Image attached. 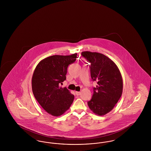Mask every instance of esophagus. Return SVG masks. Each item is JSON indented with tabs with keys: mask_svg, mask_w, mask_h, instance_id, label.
I'll return each instance as SVG.
<instances>
[{
	"mask_svg": "<svg viewBox=\"0 0 151 151\" xmlns=\"http://www.w3.org/2000/svg\"><path fill=\"white\" fill-rule=\"evenodd\" d=\"M75 93H76L77 96H79L81 93L80 92H75Z\"/></svg>",
	"mask_w": 151,
	"mask_h": 151,
	"instance_id": "1",
	"label": "esophagus"
}]
</instances>
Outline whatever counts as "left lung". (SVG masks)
<instances>
[{"label":"left lung","mask_w":151,"mask_h":151,"mask_svg":"<svg viewBox=\"0 0 151 151\" xmlns=\"http://www.w3.org/2000/svg\"><path fill=\"white\" fill-rule=\"evenodd\" d=\"M81 55L91 63V78L97 82L91 100L88 102L89 109L97 115L110 112L121 97L123 91L122 75L115 63L99 52L83 51Z\"/></svg>","instance_id":"left-lung-1"}]
</instances>
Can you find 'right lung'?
I'll return each mask as SVG.
<instances>
[{"mask_svg":"<svg viewBox=\"0 0 151 151\" xmlns=\"http://www.w3.org/2000/svg\"><path fill=\"white\" fill-rule=\"evenodd\" d=\"M77 54L52 55L36 66L32 79V91L36 100L49 114L58 116L70 108L74 96L60 86L66 80L68 66L75 62Z\"/></svg>","mask_w":151,"mask_h":151,"instance_id":"1","label":"right lung"}]
</instances>
